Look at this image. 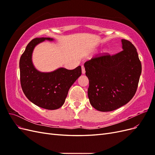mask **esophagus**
<instances>
[{"mask_svg": "<svg viewBox=\"0 0 155 155\" xmlns=\"http://www.w3.org/2000/svg\"><path fill=\"white\" fill-rule=\"evenodd\" d=\"M81 70H82V73L85 74V67H84V65H82L81 66Z\"/></svg>", "mask_w": 155, "mask_h": 155, "instance_id": "1", "label": "esophagus"}]
</instances>
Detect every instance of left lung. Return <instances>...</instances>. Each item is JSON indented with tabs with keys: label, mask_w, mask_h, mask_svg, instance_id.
Here are the masks:
<instances>
[{
	"label": "left lung",
	"mask_w": 155,
	"mask_h": 155,
	"mask_svg": "<svg viewBox=\"0 0 155 155\" xmlns=\"http://www.w3.org/2000/svg\"><path fill=\"white\" fill-rule=\"evenodd\" d=\"M123 50L104 53L84 64L89 79L88 97L97 110L109 112L127 104L137 92L142 64L135 46L121 39Z\"/></svg>",
	"instance_id": "obj_1"
}]
</instances>
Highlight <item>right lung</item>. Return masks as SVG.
<instances>
[{
  "label": "right lung",
  "mask_w": 155,
  "mask_h": 155,
  "mask_svg": "<svg viewBox=\"0 0 155 155\" xmlns=\"http://www.w3.org/2000/svg\"><path fill=\"white\" fill-rule=\"evenodd\" d=\"M49 37H37L31 40L21 55V85L26 97L33 104L48 110L58 109L64 103L69 88L81 75V67L74 70L60 68L54 72H39L33 65L31 55L35 46Z\"/></svg>",
  "instance_id": "right-lung-1"
}]
</instances>
